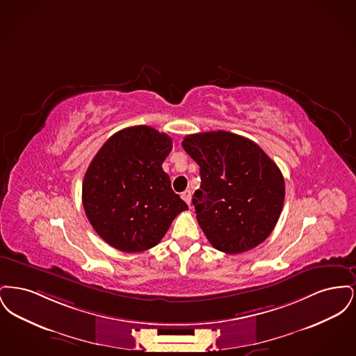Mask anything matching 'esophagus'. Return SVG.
Here are the masks:
<instances>
[{
    "instance_id": "1",
    "label": "esophagus",
    "mask_w": 356,
    "mask_h": 356,
    "mask_svg": "<svg viewBox=\"0 0 356 356\" xmlns=\"http://www.w3.org/2000/svg\"><path fill=\"white\" fill-rule=\"evenodd\" d=\"M181 199L186 202L188 205H189V203H191V191H184L183 193H181Z\"/></svg>"
}]
</instances>
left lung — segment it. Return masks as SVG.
Returning <instances> with one entry per match:
<instances>
[{"instance_id":"obj_1","label":"left lung","mask_w":356,"mask_h":356,"mask_svg":"<svg viewBox=\"0 0 356 356\" xmlns=\"http://www.w3.org/2000/svg\"><path fill=\"white\" fill-rule=\"evenodd\" d=\"M186 152L199 164L196 218L221 252L250 251L270 236L284 203V179L252 140L225 131L186 136Z\"/></svg>"}]
</instances>
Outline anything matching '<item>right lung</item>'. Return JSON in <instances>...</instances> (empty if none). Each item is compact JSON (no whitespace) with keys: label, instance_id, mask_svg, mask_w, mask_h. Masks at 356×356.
<instances>
[{"label":"right lung","instance_id":"1","mask_svg":"<svg viewBox=\"0 0 356 356\" xmlns=\"http://www.w3.org/2000/svg\"><path fill=\"white\" fill-rule=\"evenodd\" d=\"M170 151V136L136 125L111 136L89 164L83 181L85 213L113 248H152L188 209L161 167Z\"/></svg>","mask_w":356,"mask_h":356}]
</instances>
